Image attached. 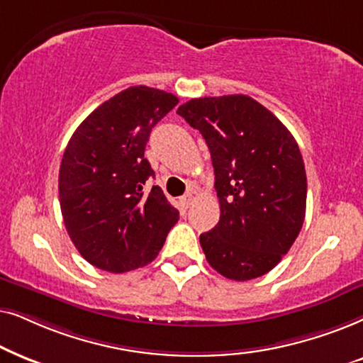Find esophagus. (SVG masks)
<instances>
[{
    "label": "esophagus",
    "instance_id": "obj_1",
    "mask_svg": "<svg viewBox=\"0 0 363 363\" xmlns=\"http://www.w3.org/2000/svg\"><path fill=\"white\" fill-rule=\"evenodd\" d=\"M192 201H194V196H192V192H186V194L182 196L181 199H179V204H181L182 211L189 209L191 204H192Z\"/></svg>",
    "mask_w": 363,
    "mask_h": 363
}]
</instances>
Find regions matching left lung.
<instances>
[{
    "label": "left lung",
    "mask_w": 363,
    "mask_h": 363,
    "mask_svg": "<svg viewBox=\"0 0 363 363\" xmlns=\"http://www.w3.org/2000/svg\"><path fill=\"white\" fill-rule=\"evenodd\" d=\"M177 114L206 139L214 166L220 219L199 238L207 262L239 282L267 274L306 217L307 176L296 139L244 94L191 99Z\"/></svg>",
    "instance_id": "left-lung-1"
}]
</instances>
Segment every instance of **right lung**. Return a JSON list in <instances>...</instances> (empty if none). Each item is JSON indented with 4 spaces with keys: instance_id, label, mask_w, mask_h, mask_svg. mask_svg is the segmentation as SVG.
Returning <instances> with one entry per match:
<instances>
[{
    "instance_id": "obj_1",
    "label": "right lung",
    "mask_w": 363,
    "mask_h": 363,
    "mask_svg": "<svg viewBox=\"0 0 363 363\" xmlns=\"http://www.w3.org/2000/svg\"><path fill=\"white\" fill-rule=\"evenodd\" d=\"M179 103L166 91L133 86L96 108L72 134L60 167L67 234L94 267L123 274L152 262L179 212L166 199L144 149L152 128Z\"/></svg>"
}]
</instances>
